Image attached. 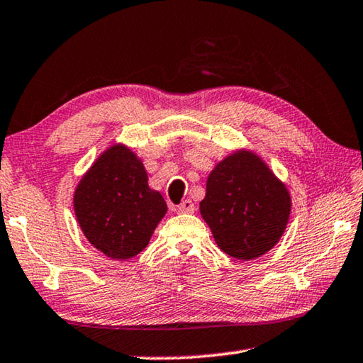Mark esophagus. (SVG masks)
Here are the masks:
<instances>
[{
	"instance_id": "34e87169",
	"label": "esophagus",
	"mask_w": 363,
	"mask_h": 363,
	"mask_svg": "<svg viewBox=\"0 0 363 363\" xmlns=\"http://www.w3.org/2000/svg\"><path fill=\"white\" fill-rule=\"evenodd\" d=\"M177 211L179 213H194L195 211V205L192 200H184L181 205H177Z\"/></svg>"
}]
</instances>
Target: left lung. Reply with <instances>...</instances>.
Instances as JSON below:
<instances>
[{
  "instance_id": "8db88e82",
  "label": "left lung",
  "mask_w": 363,
  "mask_h": 363,
  "mask_svg": "<svg viewBox=\"0 0 363 363\" xmlns=\"http://www.w3.org/2000/svg\"><path fill=\"white\" fill-rule=\"evenodd\" d=\"M200 213L224 254L254 260L283 235L291 195L255 153L239 150L210 172Z\"/></svg>"
}]
</instances>
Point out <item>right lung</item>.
Here are the masks:
<instances>
[{
    "label": "right lung",
    "mask_w": 363,
    "mask_h": 363,
    "mask_svg": "<svg viewBox=\"0 0 363 363\" xmlns=\"http://www.w3.org/2000/svg\"><path fill=\"white\" fill-rule=\"evenodd\" d=\"M74 210L95 249L113 260H128L148 245L168 206L148 187L147 171L135 153L113 145L80 179Z\"/></svg>",
    "instance_id": "obj_1"
}]
</instances>
